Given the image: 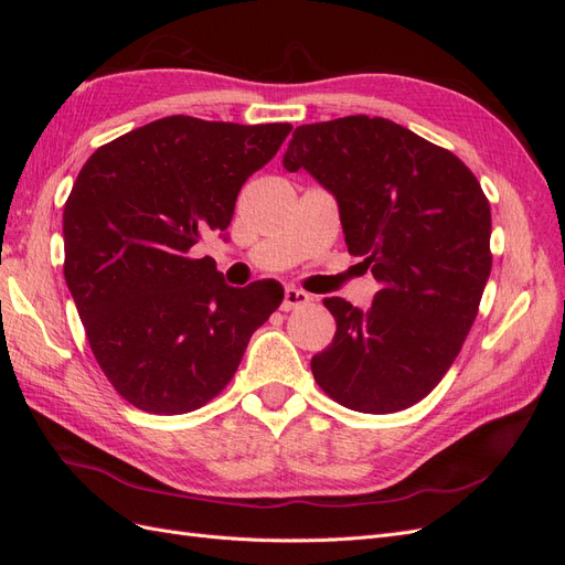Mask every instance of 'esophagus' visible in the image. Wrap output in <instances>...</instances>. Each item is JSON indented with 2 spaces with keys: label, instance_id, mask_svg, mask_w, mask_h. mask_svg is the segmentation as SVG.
<instances>
[{
  "label": "esophagus",
  "instance_id": "obj_1",
  "mask_svg": "<svg viewBox=\"0 0 565 565\" xmlns=\"http://www.w3.org/2000/svg\"><path fill=\"white\" fill-rule=\"evenodd\" d=\"M311 301V297L303 292V289H295V287H287L285 289V297H282V303L280 309L282 311H295V309H301V306H306Z\"/></svg>",
  "mask_w": 565,
  "mask_h": 565
}]
</instances>
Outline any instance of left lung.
<instances>
[{"label":"left lung","mask_w":565,"mask_h":565,"mask_svg":"<svg viewBox=\"0 0 565 565\" xmlns=\"http://www.w3.org/2000/svg\"><path fill=\"white\" fill-rule=\"evenodd\" d=\"M282 164L334 195L349 252L382 285L367 311L322 301L337 332L311 358L318 386L370 415L419 403L465 344L490 276L481 183L450 150L367 115L297 127Z\"/></svg>","instance_id":"obj_1"}]
</instances>
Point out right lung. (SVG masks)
Returning <instances> with one entry per match:
<instances>
[{
  "label": "right lung",
  "instance_id": "add662e5",
  "mask_svg": "<svg viewBox=\"0 0 565 565\" xmlns=\"http://www.w3.org/2000/svg\"><path fill=\"white\" fill-rule=\"evenodd\" d=\"M289 131L172 115L100 146L77 174L65 282L96 363L134 407L183 415L218 396L280 306V282L231 287L193 247L226 235L243 183Z\"/></svg>",
  "mask_w": 565,
  "mask_h": 565
}]
</instances>
